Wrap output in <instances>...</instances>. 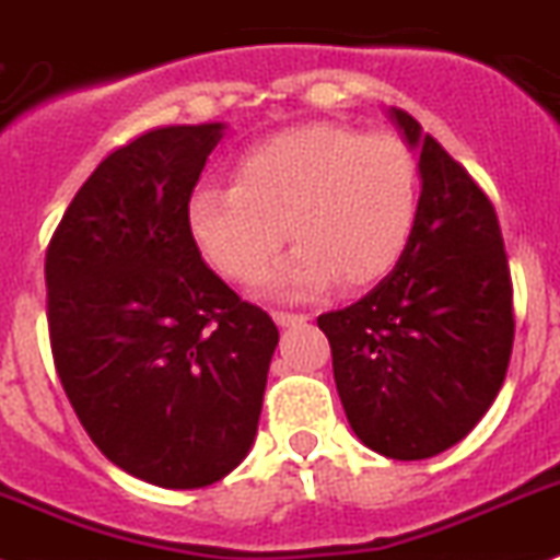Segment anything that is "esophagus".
<instances>
[{"mask_svg": "<svg viewBox=\"0 0 560 560\" xmlns=\"http://www.w3.org/2000/svg\"><path fill=\"white\" fill-rule=\"evenodd\" d=\"M271 317H275V323L280 328H294L300 326V323H305V314H289V312H271Z\"/></svg>", "mask_w": 560, "mask_h": 560, "instance_id": "esophagus-1", "label": "esophagus"}]
</instances>
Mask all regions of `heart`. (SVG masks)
Masks as SVG:
<instances>
[{
  "label": "heart",
  "mask_w": 560,
  "mask_h": 560,
  "mask_svg": "<svg viewBox=\"0 0 560 560\" xmlns=\"http://www.w3.org/2000/svg\"><path fill=\"white\" fill-rule=\"evenodd\" d=\"M417 214L413 152L339 124L262 138L234 161V184H200L186 200L189 237L232 280L257 275L283 234L298 241L257 280L275 298H305L334 280L346 289L376 283L405 255Z\"/></svg>",
  "instance_id": "b5f03b06"
}]
</instances>
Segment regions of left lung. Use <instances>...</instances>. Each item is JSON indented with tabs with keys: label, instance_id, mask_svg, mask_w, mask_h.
I'll list each match as a JSON object with an SVG mask.
<instances>
[{
	"label": "left lung",
	"instance_id": "8db88e82",
	"mask_svg": "<svg viewBox=\"0 0 560 560\" xmlns=\"http://www.w3.org/2000/svg\"><path fill=\"white\" fill-rule=\"evenodd\" d=\"M419 150V214L388 277L319 314L334 382L365 447L399 462L439 456L485 417L513 351V285L499 218L476 180L402 109Z\"/></svg>",
	"mask_w": 560,
	"mask_h": 560
}]
</instances>
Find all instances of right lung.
<instances>
[{"instance_id":"right-lung-1","label":"right lung","mask_w":560,"mask_h":560,"mask_svg":"<svg viewBox=\"0 0 560 560\" xmlns=\"http://www.w3.org/2000/svg\"><path fill=\"white\" fill-rule=\"evenodd\" d=\"M226 124L164 127L81 186L45 260L56 371L98 451L141 481L195 490L248 456L277 326L209 269L186 200Z\"/></svg>"}]
</instances>
